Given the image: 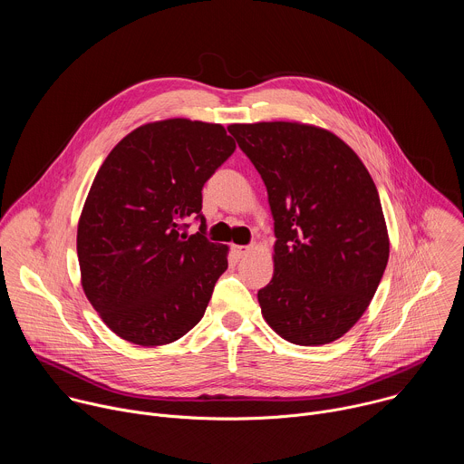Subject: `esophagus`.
<instances>
[{"instance_id": "34e87169", "label": "esophagus", "mask_w": 464, "mask_h": 464, "mask_svg": "<svg viewBox=\"0 0 464 464\" xmlns=\"http://www.w3.org/2000/svg\"><path fill=\"white\" fill-rule=\"evenodd\" d=\"M233 253L237 258H242L249 253V246H233Z\"/></svg>"}]
</instances>
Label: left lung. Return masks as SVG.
<instances>
[{"label": "left lung", "mask_w": 464, "mask_h": 464, "mask_svg": "<svg viewBox=\"0 0 464 464\" xmlns=\"http://www.w3.org/2000/svg\"><path fill=\"white\" fill-rule=\"evenodd\" d=\"M268 190L276 270L256 297L264 319L295 345L342 338L367 310L387 266L376 185L326 130L299 122L231 124Z\"/></svg>", "instance_id": "left-lung-1"}]
</instances>
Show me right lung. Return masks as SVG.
Listing matches in <instances>:
<instances>
[{
  "label": "right lung",
  "mask_w": 464,
  "mask_h": 464,
  "mask_svg": "<svg viewBox=\"0 0 464 464\" xmlns=\"http://www.w3.org/2000/svg\"><path fill=\"white\" fill-rule=\"evenodd\" d=\"M235 149L220 124L169 119L140 126L104 160L77 253L84 294L119 338L167 345L204 317L227 246L206 237L202 188ZM190 218L196 236L184 233Z\"/></svg>",
  "instance_id": "add662e5"
}]
</instances>
